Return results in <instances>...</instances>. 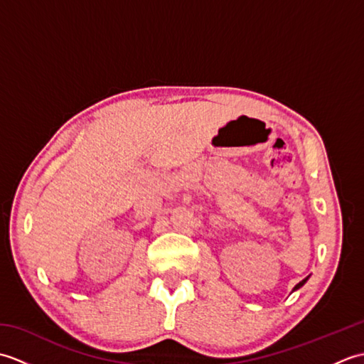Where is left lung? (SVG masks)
I'll list each match as a JSON object with an SVG mask.
<instances>
[{
    "label": "left lung",
    "mask_w": 364,
    "mask_h": 364,
    "mask_svg": "<svg viewBox=\"0 0 364 364\" xmlns=\"http://www.w3.org/2000/svg\"><path fill=\"white\" fill-rule=\"evenodd\" d=\"M308 278H310V277H306V278H304V280H301L299 284H296V286H294V289L292 291H297V289H300L301 288V286H304L305 283H306V280H308Z\"/></svg>",
    "instance_id": "left-lung-1"
}]
</instances>
